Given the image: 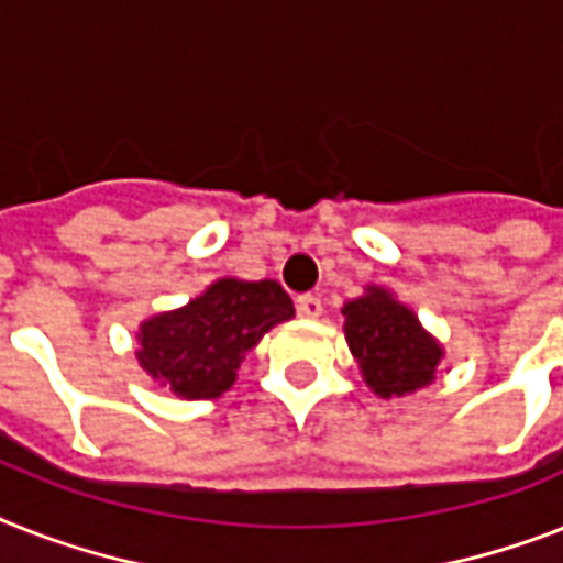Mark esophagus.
Segmentation results:
<instances>
[{"mask_svg":"<svg viewBox=\"0 0 563 563\" xmlns=\"http://www.w3.org/2000/svg\"><path fill=\"white\" fill-rule=\"evenodd\" d=\"M323 303L318 295H300L297 297V314H303V318H321Z\"/></svg>","mask_w":563,"mask_h":563,"instance_id":"34e87169","label":"esophagus"}]
</instances>
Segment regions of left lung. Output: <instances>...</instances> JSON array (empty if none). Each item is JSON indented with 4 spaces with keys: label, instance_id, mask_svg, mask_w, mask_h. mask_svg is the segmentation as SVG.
I'll use <instances>...</instances> for the list:
<instances>
[{
    "label": "left lung",
    "instance_id": "1",
    "mask_svg": "<svg viewBox=\"0 0 563 563\" xmlns=\"http://www.w3.org/2000/svg\"><path fill=\"white\" fill-rule=\"evenodd\" d=\"M344 335L367 387L382 399L408 396L431 385L442 361L440 341L424 332L408 306L387 289L367 291L344 303Z\"/></svg>",
    "mask_w": 563,
    "mask_h": 563
}]
</instances>
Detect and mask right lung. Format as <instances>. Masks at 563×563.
<instances>
[{
    "label": "right lung",
    "instance_id": "right-lung-1",
    "mask_svg": "<svg viewBox=\"0 0 563 563\" xmlns=\"http://www.w3.org/2000/svg\"><path fill=\"white\" fill-rule=\"evenodd\" d=\"M295 318L274 280L222 277L190 303L153 314L139 329V364L181 399H217L268 329Z\"/></svg>",
    "mask_w": 563,
    "mask_h": 563
}]
</instances>
